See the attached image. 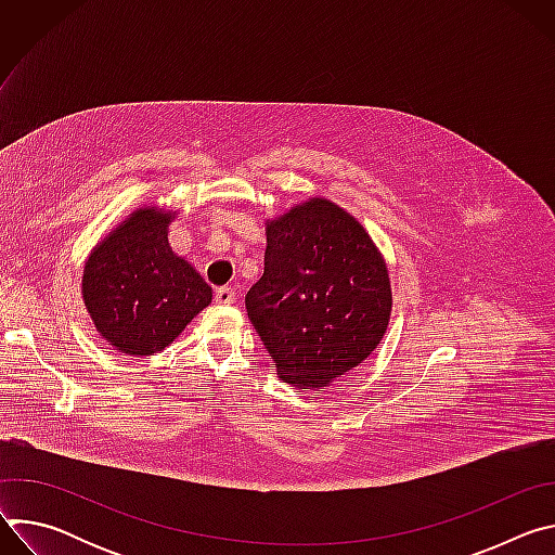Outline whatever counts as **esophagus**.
I'll return each instance as SVG.
<instances>
[{"label": "esophagus", "mask_w": 555, "mask_h": 555, "mask_svg": "<svg viewBox=\"0 0 555 555\" xmlns=\"http://www.w3.org/2000/svg\"><path fill=\"white\" fill-rule=\"evenodd\" d=\"M234 298H236V292L232 289V287H219L217 292H215V302L217 305H232L234 302Z\"/></svg>", "instance_id": "obj_1"}]
</instances>
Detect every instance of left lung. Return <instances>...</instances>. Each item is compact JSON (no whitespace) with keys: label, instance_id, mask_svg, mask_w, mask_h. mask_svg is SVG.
I'll list each match as a JSON object with an SVG mask.
<instances>
[{"label":"left lung","instance_id":"1","mask_svg":"<svg viewBox=\"0 0 555 555\" xmlns=\"http://www.w3.org/2000/svg\"><path fill=\"white\" fill-rule=\"evenodd\" d=\"M266 236L248 319L279 377L296 388L330 386L386 334L392 294L384 257L356 217L323 197L270 219Z\"/></svg>","mask_w":555,"mask_h":555}]
</instances>
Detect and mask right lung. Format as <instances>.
<instances>
[{
  "label": "right lung",
  "mask_w": 555,
  "mask_h": 555,
  "mask_svg": "<svg viewBox=\"0 0 555 555\" xmlns=\"http://www.w3.org/2000/svg\"><path fill=\"white\" fill-rule=\"evenodd\" d=\"M173 210H133L92 250L83 268V300L96 332L125 356L169 347L210 305L212 289L169 246Z\"/></svg>",
  "instance_id": "right-lung-1"
}]
</instances>
